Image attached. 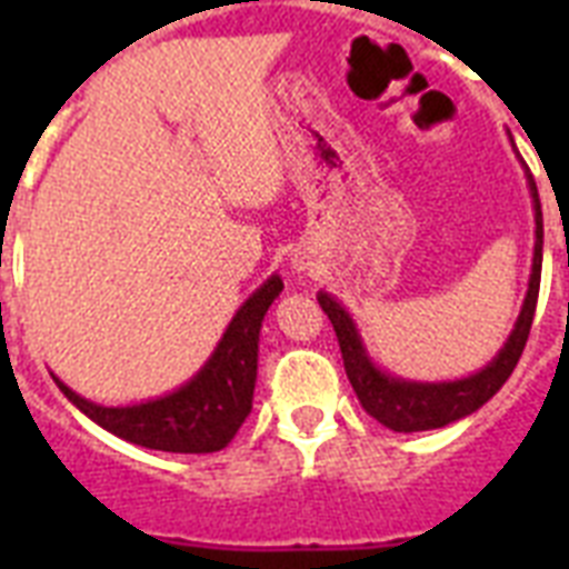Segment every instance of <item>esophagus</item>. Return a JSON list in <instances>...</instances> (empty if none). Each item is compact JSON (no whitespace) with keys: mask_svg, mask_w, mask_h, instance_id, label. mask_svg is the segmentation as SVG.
I'll list each match as a JSON object with an SVG mask.
<instances>
[{"mask_svg":"<svg viewBox=\"0 0 569 569\" xmlns=\"http://www.w3.org/2000/svg\"><path fill=\"white\" fill-rule=\"evenodd\" d=\"M307 266H310V259L303 257V253H295V257H292V268H295V271H303V268H307Z\"/></svg>","mask_w":569,"mask_h":569,"instance_id":"34e87169","label":"esophagus"}]
</instances>
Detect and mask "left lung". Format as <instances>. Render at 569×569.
Segmentation results:
<instances>
[{"label": "left lung", "instance_id": "1", "mask_svg": "<svg viewBox=\"0 0 569 569\" xmlns=\"http://www.w3.org/2000/svg\"><path fill=\"white\" fill-rule=\"evenodd\" d=\"M522 168H526V162H522ZM526 186H529L531 212H535V253H531L529 289H526V298H522L520 316L513 321V330L485 369L455 380H410L389 375L387 369H380L372 360L363 337H360L357 321L351 319V312L330 292L316 295L321 310L328 312L330 325L337 330L346 375L351 380V387H355L357 398H360V405L372 419L387 425L389 431H431V428L458 422L463 416L476 413L481 405H487L502 389L505 380L511 378L513 366L520 360L526 339H529L535 307H538L540 268H543V212H540L538 186H535V177H531L529 168H526Z\"/></svg>", "mask_w": 569, "mask_h": 569}]
</instances>
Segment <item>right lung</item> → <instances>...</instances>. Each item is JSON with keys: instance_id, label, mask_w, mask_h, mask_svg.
<instances>
[{"instance_id": "right-lung-1", "label": "right lung", "mask_w": 569, "mask_h": 569, "mask_svg": "<svg viewBox=\"0 0 569 569\" xmlns=\"http://www.w3.org/2000/svg\"><path fill=\"white\" fill-rule=\"evenodd\" d=\"M280 292H283L280 274H271L259 289H253L236 310L209 360L182 387L164 396L147 398L138 405L109 407L82 398L56 375L52 380L91 422L120 440L136 442L144 449L180 451V455L221 451L236 437L253 407L259 330L268 307L280 298Z\"/></svg>"}]
</instances>
